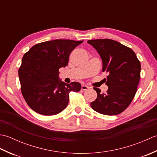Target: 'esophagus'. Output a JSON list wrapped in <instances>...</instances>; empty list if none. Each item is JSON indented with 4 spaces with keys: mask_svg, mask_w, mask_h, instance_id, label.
Here are the masks:
<instances>
[{
    "mask_svg": "<svg viewBox=\"0 0 157 157\" xmlns=\"http://www.w3.org/2000/svg\"><path fill=\"white\" fill-rule=\"evenodd\" d=\"M89 88L88 86H86V85H82V90H88Z\"/></svg>",
    "mask_w": 157,
    "mask_h": 157,
    "instance_id": "obj_1",
    "label": "esophagus"
}]
</instances>
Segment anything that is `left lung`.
Listing matches in <instances>:
<instances>
[{"label": "left lung", "instance_id": "obj_1", "mask_svg": "<svg viewBox=\"0 0 157 157\" xmlns=\"http://www.w3.org/2000/svg\"><path fill=\"white\" fill-rule=\"evenodd\" d=\"M101 56L102 71L107 72L106 94L94 88L97 98L90 103L95 111L106 115H118L125 110L137 91L141 65L132 50L111 39L90 40Z\"/></svg>", "mask_w": 157, "mask_h": 157}]
</instances>
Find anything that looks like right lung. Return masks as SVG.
Wrapping results in <instances>:
<instances>
[{
  "mask_svg": "<svg viewBox=\"0 0 157 157\" xmlns=\"http://www.w3.org/2000/svg\"><path fill=\"white\" fill-rule=\"evenodd\" d=\"M83 41L55 40L33 46L23 55L19 78L23 98L32 110L43 115H56L69 102L70 92H79L81 84H66L59 70L68 65L70 53Z\"/></svg>",
  "mask_w": 157,
  "mask_h": 157,
  "instance_id": "right-lung-1",
  "label": "right lung"
}]
</instances>
